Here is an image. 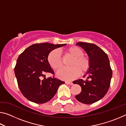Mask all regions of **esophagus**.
<instances>
[{"mask_svg": "<svg viewBox=\"0 0 126 126\" xmlns=\"http://www.w3.org/2000/svg\"><path fill=\"white\" fill-rule=\"evenodd\" d=\"M65 83L67 84H68V85H72L73 84V83H72V82H65Z\"/></svg>", "mask_w": 126, "mask_h": 126, "instance_id": "34e87169", "label": "esophagus"}]
</instances>
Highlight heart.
<instances>
[{"instance_id": "1", "label": "heart", "mask_w": 126, "mask_h": 126, "mask_svg": "<svg viewBox=\"0 0 126 126\" xmlns=\"http://www.w3.org/2000/svg\"><path fill=\"white\" fill-rule=\"evenodd\" d=\"M67 54L73 57V60L70 64V68H63L57 72V76L63 80L70 81L76 78L79 74H84L90 67V62L87 57L83 56L84 53L80 48L73 46L66 49ZM48 62L53 69L57 71L62 66L61 54L59 50H52L48 56Z\"/></svg>"}]
</instances>
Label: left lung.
<instances>
[{"label":"left lung","mask_w":126,"mask_h":126,"mask_svg":"<svg viewBox=\"0 0 126 126\" xmlns=\"http://www.w3.org/2000/svg\"><path fill=\"white\" fill-rule=\"evenodd\" d=\"M76 45L82 47L88 55L90 67L84 76L87 77L86 80L79 79L73 82L82 88L76 98L84 104L95 103L106 94L110 88L112 76L110 60L106 53L95 44L78 42Z\"/></svg>","instance_id":"left-lung-1"}]
</instances>
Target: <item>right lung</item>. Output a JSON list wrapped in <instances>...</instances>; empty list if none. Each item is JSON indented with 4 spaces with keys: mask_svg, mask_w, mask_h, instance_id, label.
<instances>
[{
    "mask_svg": "<svg viewBox=\"0 0 126 126\" xmlns=\"http://www.w3.org/2000/svg\"><path fill=\"white\" fill-rule=\"evenodd\" d=\"M67 45L48 43L34 44L19 55L14 68L18 87L23 95L35 103H44L52 98L64 82L46 73L54 74L48 62V56L55 49Z\"/></svg>",
    "mask_w": 126,
    "mask_h": 126,
    "instance_id": "right-lung-1",
    "label": "right lung"
}]
</instances>
